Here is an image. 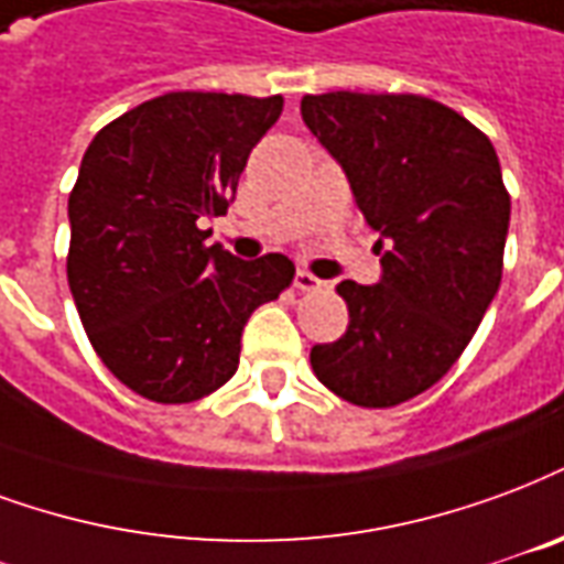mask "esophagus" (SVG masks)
Here are the masks:
<instances>
[{
	"label": "esophagus",
	"instance_id": "obj_1",
	"mask_svg": "<svg viewBox=\"0 0 564 564\" xmlns=\"http://www.w3.org/2000/svg\"><path fill=\"white\" fill-rule=\"evenodd\" d=\"M295 286H299L302 293H319V290H325V281H319L311 271L299 269L295 271Z\"/></svg>",
	"mask_w": 564,
	"mask_h": 564
}]
</instances>
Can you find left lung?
Instances as JSON below:
<instances>
[{
	"instance_id": "left-lung-1",
	"label": "left lung",
	"mask_w": 564,
	"mask_h": 564,
	"mask_svg": "<svg viewBox=\"0 0 564 564\" xmlns=\"http://www.w3.org/2000/svg\"><path fill=\"white\" fill-rule=\"evenodd\" d=\"M302 119L344 166L382 278L340 281L346 335L311 367L337 398L388 410L436 386L502 281L511 197L494 143L424 95H304Z\"/></svg>"
}]
</instances>
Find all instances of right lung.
Wrapping results in <instances>:
<instances>
[{
    "label": "right lung",
    "mask_w": 564,
    "mask_h": 564,
    "mask_svg": "<svg viewBox=\"0 0 564 564\" xmlns=\"http://www.w3.org/2000/svg\"><path fill=\"white\" fill-rule=\"evenodd\" d=\"M281 95L166 91L95 133L68 197V286L112 377L191 403L239 367L241 332L293 283L283 253L236 260L203 218L227 215Z\"/></svg>",
    "instance_id": "add662e5"
}]
</instances>
